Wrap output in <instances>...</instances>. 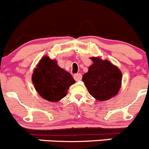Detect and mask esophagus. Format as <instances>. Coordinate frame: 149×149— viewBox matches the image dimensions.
Wrapping results in <instances>:
<instances>
[{
    "label": "esophagus",
    "instance_id": "obj_1",
    "mask_svg": "<svg viewBox=\"0 0 149 149\" xmlns=\"http://www.w3.org/2000/svg\"><path fill=\"white\" fill-rule=\"evenodd\" d=\"M74 78L76 81H79L82 79V74H75L74 75Z\"/></svg>",
    "mask_w": 149,
    "mask_h": 149
}]
</instances>
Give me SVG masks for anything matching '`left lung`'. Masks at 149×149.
<instances>
[{"label": "left lung", "instance_id": "left-lung-1", "mask_svg": "<svg viewBox=\"0 0 149 149\" xmlns=\"http://www.w3.org/2000/svg\"><path fill=\"white\" fill-rule=\"evenodd\" d=\"M93 64L82 76L89 93L99 101L115 96L122 86L123 74L117 66L101 57H91Z\"/></svg>", "mask_w": 149, "mask_h": 149}]
</instances>
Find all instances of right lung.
<instances>
[{
    "label": "right lung",
    "mask_w": 149,
    "mask_h": 149,
    "mask_svg": "<svg viewBox=\"0 0 149 149\" xmlns=\"http://www.w3.org/2000/svg\"><path fill=\"white\" fill-rule=\"evenodd\" d=\"M32 81L38 93L51 102H57L64 98L69 88L75 83L70 73L47 56L42 57L34 69Z\"/></svg>",
    "instance_id": "add662e5"
}]
</instances>
